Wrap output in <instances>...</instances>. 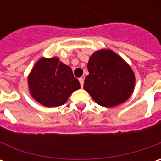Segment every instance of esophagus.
<instances>
[{"instance_id":"34e87169","label":"esophagus","mask_w":161,"mask_h":161,"mask_svg":"<svg viewBox=\"0 0 161 161\" xmlns=\"http://www.w3.org/2000/svg\"><path fill=\"white\" fill-rule=\"evenodd\" d=\"M79 81H80V86H81V87H83V84H84L83 78H80V79H79Z\"/></svg>"}]
</instances>
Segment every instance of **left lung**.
Masks as SVG:
<instances>
[{"mask_svg": "<svg viewBox=\"0 0 161 161\" xmlns=\"http://www.w3.org/2000/svg\"><path fill=\"white\" fill-rule=\"evenodd\" d=\"M88 70L83 88L98 105L113 108L132 95L134 73L130 65L112 50L95 52L90 57Z\"/></svg>", "mask_w": 161, "mask_h": 161, "instance_id": "left-lung-1", "label": "left lung"}]
</instances>
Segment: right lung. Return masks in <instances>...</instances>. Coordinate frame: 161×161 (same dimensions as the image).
<instances>
[{"label": "right lung", "mask_w": 161, "mask_h": 161, "mask_svg": "<svg viewBox=\"0 0 161 161\" xmlns=\"http://www.w3.org/2000/svg\"><path fill=\"white\" fill-rule=\"evenodd\" d=\"M28 83L31 96L47 108L64 105L71 93L80 88L71 67L57 57L39 59L28 75Z\"/></svg>", "instance_id": "add662e5"}]
</instances>
